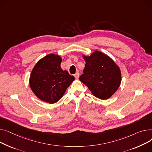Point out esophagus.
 Segmentation results:
<instances>
[{"label": "esophagus", "instance_id": "34e87169", "mask_svg": "<svg viewBox=\"0 0 152 152\" xmlns=\"http://www.w3.org/2000/svg\"><path fill=\"white\" fill-rule=\"evenodd\" d=\"M74 77L76 79H78L79 78V73L77 72L75 74H74Z\"/></svg>", "mask_w": 152, "mask_h": 152}]
</instances>
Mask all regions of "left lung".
Wrapping results in <instances>:
<instances>
[{"instance_id":"8db88e82","label":"left lung","mask_w":152,"mask_h":152,"mask_svg":"<svg viewBox=\"0 0 152 152\" xmlns=\"http://www.w3.org/2000/svg\"><path fill=\"white\" fill-rule=\"evenodd\" d=\"M82 56L86 64L79 80L95 97L102 100L108 99L120 86V68L110 57L97 50L90 56Z\"/></svg>"}]
</instances>
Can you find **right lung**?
<instances>
[{"label":"right lung","instance_id":"1","mask_svg":"<svg viewBox=\"0 0 152 152\" xmlns=\"http://www.w3.org/2000/svg\"><path fill=\"white\" fill-rule=\"evenodd\" d=\"M61 62L60 56L49 54L39 60L34 66L29 85L32 92L41 101L50 104L57 102L75 80L67 70L61 69Z\"/></svg>","mask_w":152,"mask_h":152}]
</instances>
